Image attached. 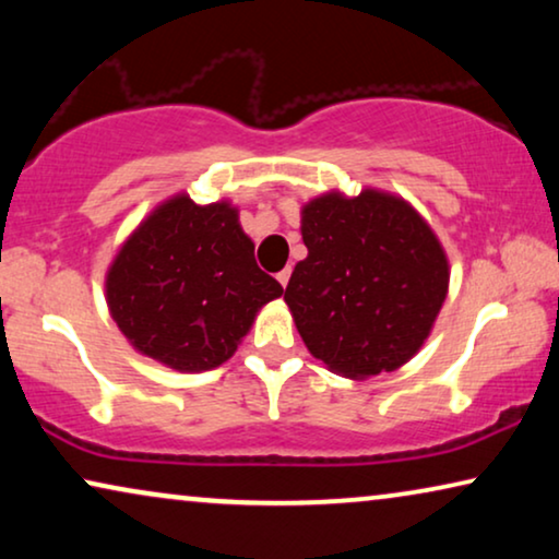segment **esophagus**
<instances>
[{"label":"esophagus","mask_w":559,"mask_h":559,"mask_svg":"<svg viewBox=\"0 0 559 559\" xmlns=\"http://www.w3.org/2000/svg\"><path fill=\"white\" fill-rule=\"evenodd\" d=\"M289 274H293V270H289V266H285V270H282V272L277 274V280H280V285H282V287H287Z\"/></svg>","instance_id":"34e87169"}]
</instances>
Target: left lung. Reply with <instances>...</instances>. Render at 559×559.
<instances>
[{
	"mask_svg": "<svg viewBox=\"0 0 559 559\" xmlns=\"http://www.w3.org/2000/svg\"><path fill=\"white\" fill-rule=\"evenodd\" d=\"M308 257L285 289L305 346L348 379L377 377L423 348L448 295V257L407 201L366 188L302 205Z\"/></svg>",
	"mask_w": 559,
	"mask_h": 559,
	"instance_id": "left-lung-1",
	"label": "left lung"
}]
</instances>
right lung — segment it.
Listing matches in <instances>:
<instances>
[{
  "mask_svg": "<svg viewBox=\"0 0 559 559\" xmlns=\"http://www.w3.org/2000/svg\"><path fill=\"white\" fill-rule=\"evenodd\" d=\"M282 285L257 266L239 211L186 193L157 205L106 274V302L140 354L175 371L216 369Z\"/></svg>",
  "mask_w": 559,
  "mask_h": 559,
  "instance_id": "right-lung-1",
  "label": "right lung"
}]
</instances>
